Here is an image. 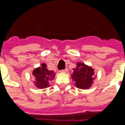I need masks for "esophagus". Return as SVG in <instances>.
<instances>
[{
	"label": "esophagus",
	"mask_w": 125,
	"mask_h": 125,
	"mask_svg": "<svg viewBox=\"0 0 125 125\" xmlns=\"http://www.w3.org/2000/svg\"><path fill=\"white\" fill-rule=\"evenodd\" d=\"M68 72V68H65V70H63L60 71V72H62V73H67Z\"/></svg>",
	"instance_id": "34e87169"
}]
</instances>
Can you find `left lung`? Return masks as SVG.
I'll use <instances>...</instances> for the list:
<instances>
[{"label": "left lung", "mask_w": 125, "mask_h": 125, "mask_svg": "<svg viewBox=\"0 0 125 125\" xmlns=\"http://www.w3.org/2000/svg\"><path fill=\"white\" fill-rule=\"evenodd\" d=\"M72 73V82L75 86L80 89H88L94 83V80L96 76L94 74V70L89 65L84 63L78 62L76 68L73 70Z\"/></svg>", "instance_id": "left-lung-1"}]
</instances>
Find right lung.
<instances>
[{"instance_id": "right-lung-1", "label": "right lung", "mask_w": 125, "mask_h": 125, "mask_svg": "<svg viewBox=\"0 0 125 125\" xmlns=\"http://www.w3.org/2000/svg\"><path fill=\"white\" fill-rule=\"evenodd\" d=\"M35 78L34 85L39 89L46 88L50 86V82L53 80L55 73L53 71L49 70L45 63H41L40 67L35 68L32 72Z\"/></svg>"}]
</instances>
